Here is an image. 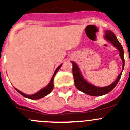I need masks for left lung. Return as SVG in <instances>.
Wrapping results in <instances>:
<instances>
[{"label":"left lung","mask_w":130,"mask_h":130,"mask_svg":"<svg viewBox=\"0 0 130 130\" xmlns=\"http://www.w3.org/2000/svg\"><path fill=\"white\" fill-rule=\"evenodd\" d=\"M104 38L106 40H107L108 42H111L112 44V45L115 47L117 48L120 52V58H121L122 61V70L120 73L118 75L117 79L114 82L109 85V86L104 87H96V86L93 85L90 83L87 82L85 79H84L83 77L81 72L80 71L79 66L75 63L74 62H72V65H73V70H72V72H73V79H74V83H75V86L78 90L80 91L83 92V93L86 94L87 95L92 96H100L105 95L107 93L110 92L111 90L116 87L117 83H119V80H120V77H121L122 73L124 70V49L122 45L120 44V42H119V40H117L116 36L113 32H112L110 30H106L105 32V36Z\"/></svg>","instance_id":"obj_1"}]
</instances>
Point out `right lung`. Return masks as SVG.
Wrapping results in <instances>:
<instances>
[{
	"label": "right lung",
	"instance_id": "obj_1",
	"mask_svg": "<svg viewBox=\"0 0 130 130\" xmlns=\"http://www.w3.org/2000/svg\"><path fill=\"white\" fill-rule=\"evenodd\" d=\"M62 64H60V66H58V67H57V68L56 69V70L55 71V72H54V73H53V75L52 78H51V81H50V82L49 83V84H48L45 87V88L41 89V90H40V91L38 92L35 93V94H32V95H27V94H25V93L22 92H21L20 90H18L17 88H15V90H17V91H18L21 95H22L23 96H24V97H25V98H28V99L38 100V99H40V98H43V97H45V96H46L47 95L49 94V93H51V92L52 91L53 89L54 77L55 76V75H56V73H57V72L58 71V70L60 68V67L62 66Z\"/></svg>",
	"mask_w": 130,
	"mask_h": 130
}]
</instances>
